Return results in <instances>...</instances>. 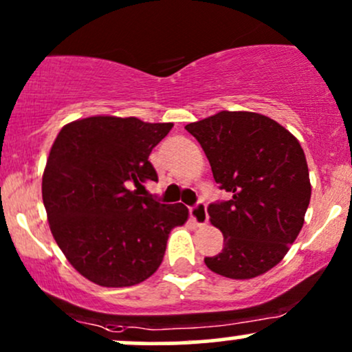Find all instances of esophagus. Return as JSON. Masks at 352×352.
Segmentation results:
<instances>
[{
	"label": "esophagus",
	"instance_id": "obj_1",
	"mask_svg": "<svg viewBox=\"0 0 352 352\" xmlns=\"http://www.w3.org/2000/svg\"><path fill=\"white\" fill-rule=\"evenodd\" d=\"M190 217L197 226H206L208 220V214H207V206L204 202H199L195 207L190 208Z\"/></svg>",
	"mask_w": 352,
	"mask_h": 352
}]
</instances>
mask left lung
Here are the masks:
<instances>
[{
	"label": "left lung",
	"mask_w": 352,
	"mask_h": 352,
	"mask_svg": "<svg viewBox=\"0 0 352 352\" xmlns=\"http://www.w3.org/2000/svg\"><path fill=\"white\" fill-rule=\"evenodd\" d=\"M202 145L227 202L208 206L223 234L222 252L206 257L212 272L252 279L276 267L304 226L311 180L299 140L254 111H219L185 126Z\"/></svg>",
	"instance_id": "obj_1"
}]
</instances>
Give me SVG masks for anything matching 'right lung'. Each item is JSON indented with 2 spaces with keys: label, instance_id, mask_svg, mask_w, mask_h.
<instances>
[{
  "label": "right lung",
  "instance_id": "obj_1",
  "mask_svg": "<svg viewBox=\"0 0 352 352\" xmlns=\"http://www.w3.org/2000/svg\"><path fill=\"white\" fill-rule=\"evenodd\" d=\"M172 126L95 115L56 135L41 194L58 247L85 279L103 287L144 283L160 267L170 230L187 222L184 204L140 195L142 184L158 180L148 155Z\"/></svg>",
  "mask_w": 352,
  "mask_h": 352
}]
</instances>
